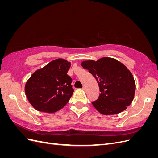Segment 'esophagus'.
<instances>
[{"instance_id": "34e87169", "label": "esophagus", "mask_w": 158, "mask_h": 158, "mask_svg": "<svg viewBox=\"0 0 158 158\" xmlns=\"http://www.w3.org/2000/svg\"><path fill=\"white\" fill-rule=\"evenodd\" d=\"M82 89L84 91H85V89H86V88H85V86H83V88H82Z\"/></svg>"}]
</instances>
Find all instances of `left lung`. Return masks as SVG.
Listing matches in <instances>:
<instances>
[{
    "mask_svg": "<svg viewBox=\"0 0 158 158\" xmlns=\"http://www.w3.org/2000/svg\"><path fill=\"white\" fill-rule=\"evenodd\" d=\"M81 64L88 70L98 83L101 94L92 103L100 113L105 115L115 114L130 106L136 85L132 73L125 65L109 57L97 61H83Z\"/></svg>",
    "mask_w": 158,
    "mask_h": 158,
    "instance_id": "1",
    "label": "left lung"
}]
</instances>
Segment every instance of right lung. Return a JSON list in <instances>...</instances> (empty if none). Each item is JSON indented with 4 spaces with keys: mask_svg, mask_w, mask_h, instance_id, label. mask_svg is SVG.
I'll use <instances>...</instances> for the list:
<instances>
[{
    "mask_svg": "<svg viewBox=\"0 0 158 158\" xmlns=\"http://www.w3.org/2000/svg\"><path fill=\"white\" fill-rule=\"evenodd\" d=\"M70 63L63 59L50 62L36 70L27 80L25 92L36 110L54 113L67 103L73 94L72 78L67 74Z\"/></svg>",
    "mask_w": 158,
    "mask_h": 158,
    "instance_id": "1",
    "label": "right lung"
}]
</instances>
